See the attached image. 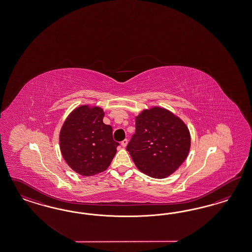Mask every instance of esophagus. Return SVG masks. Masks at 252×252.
I'll return each mask as SVG.
<instances>
[{"instance_id": "1", "label": "esophagus", "mask_w": 252, "mask_h": 252, "mask_svg": "<svg viewBox=\"0 0 252 252\" xmlns=\"http://www.w3.org/2000/svg\"><path fill=\"white\" fill-rule=\"evenodd\" d=\"M127 143H128V140L126 138V139H124L122 142H121V145H122L124 148H126V145H127Z\"/></svg>"}]
</instances>
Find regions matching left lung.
Here are the masks:
<instances>
[{
  "label": "left lung",
  "mask_w": 252,
  "mask_h": 252,
  "mask_svg": "<svg viewBox=\"0 0 252 252\" xmlns=\"http://www.w3.org/2000/svg\"><path fill=\"white\" fill-rule=\"evenodd\" d=\"M190 144V133L183 120L167 109L153 106L136 116V133L126 151L140 172L161 179L183 163Z\"/></svg>",
  "instance_id": "left-lung-1"
}]
</instances>
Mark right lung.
<instances>
[{
	"mask_svg": "<svg viewBox=\"0 0 252 252\" xmlns=\"http://www.w3.org/2000/svg\"><path fill=\"white\" fill-rule=\"evenodd\" d=\"M102 108L81 105L73 110L63 124L59 142L69 167L80 176H92L105 171L119 145L113 128L102 119Z\"/></svg>",
	"mask_w": 252,
	"mask_h": 252,
	"instance_id": "1",
	"label": "right lung"
}]
</instances>
